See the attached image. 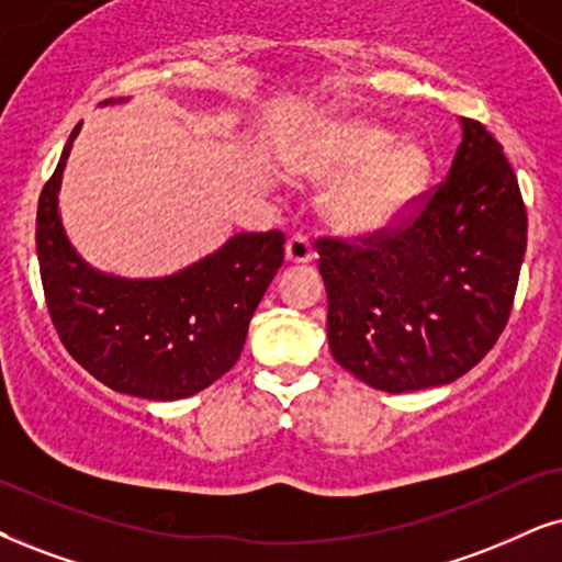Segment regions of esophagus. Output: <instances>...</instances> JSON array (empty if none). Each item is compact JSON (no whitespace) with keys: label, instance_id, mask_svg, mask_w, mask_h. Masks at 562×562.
I'll return each mask as SVG.
<instances>
[{"label":"esophagus","instance_id":"1","mask_svg":"<svg viewBox=\"0 0 562 562\" xmlns=\"http://www.w3.org/2000/svg\"><path fill=\"white\" fill-rule=\"evenodd\" d=\"M316 257L314 246H311L308 236H293L285 244V261L288 265H308Z\"/></svg>","mask_w":562,"mask_h":562}]
</instances>
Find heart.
Here are the masks:
<instances>
[{
  "label": "heart",
  "instance_id": "b5f03b06",
  "mask_svg": "<svg viewBox=\"0 0 562 562\" xmlns=\"http://www.w3.org/2000/svg\"><path fill=\"white\" fill-rule=\"evenodd\" d=\"M352 169L334 191L329 215L350 236H375L407 215L428 181L430 160L420 142H396L392 130L373 122L329 124L301 160L311 179H342Z\"/></svg>",
  "mask_w": 562,
  "mask_h": 562
}]
</instances>
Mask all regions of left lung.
<instances>
[{
  "label": "left lung",
  "mask_w": 562,
  "mask_h": 562,
  "mask_svg": "<svg viewBox=\"0 0 562 562\" xmlns=\"http://www.w3.org/2000/svg\"><path fill=\"white\" fill-rule=\"evenodd\" d=\"M316 246L334 360L381 392H420L472 371L506 329L527 207L501 142L461 119L449 176L407 217Z\"/></svg>",
  "instance_id": "1"
}]
</instances>
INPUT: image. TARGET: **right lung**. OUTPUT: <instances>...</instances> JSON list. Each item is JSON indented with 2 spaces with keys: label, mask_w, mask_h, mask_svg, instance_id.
<instances>
[{
  "label": "right lung",
  "mask_w": 562,
  "mask_h": 562,
  "mask_svg": "<svg viewBox=\"0 0 562 562\" xmlns=\"http://www.w3.org/2000/svg\"><path fill=\"white\" fill-rule=\"evenodd\" d=\"M80 126L35 215L41 282L61 345L113 392L153 402L202 392L240 358L248 322L285 259V236L238 233L196 265L155 280L98 272L69 244L59 215L61 173Z\"/></svg>",
  "instance_id": "1"
}]
</instances>
